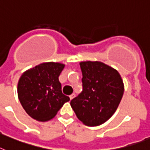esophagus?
I'll return each mask as SVG.
<instances>
[{"mask_svg": "<svg viewBox=\"0 0 150 150\" xmlns=\"http://www.w3.org/2000/svg\"><path fill=\"white\" fill-rule=\"evenodd\" d=\"M75 94H71V96H69V98H70V99H71H71H72V98H75Z\"/></svg>", "mask_w": 150, "mask_h": 150, "instance_id": "1", "label": "esophagus"}]
</instances>
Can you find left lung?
I'll return each mask as SVG.
<instances>
[{"label": "left lung", "mask_w": 150, "mask_h": 150, "mask_svg": "<svg viewBox=\"0 0 150 150\" xmlns=\"http://www.w3.org/2000/svg\"><path fill=\"white\" fill-rule=\"evenodd\" d=\"M83 90L71 101L78 119L88 126L102 125L119 106L124 84L117 70L101 62H81Z\"/></svg>", "instance_id": "obj_1"}]
</instances>
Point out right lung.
<instances>
[{"mask_svg":"<svg viewBox=\"0 0 150 150\" xmlns=\"http://www.w3.org/2000/svg\"><path fill=\"white\" fill-rule=\"evenodd\" d=\"M64 64L45 62L24 71L18 84V96L28 115L38 121H48L70 100L62 92L58 80Z\"/></svg>","mask_w":150,"mask_h":150,"instance_id":"1","label":"right lung"}]
</instances>
